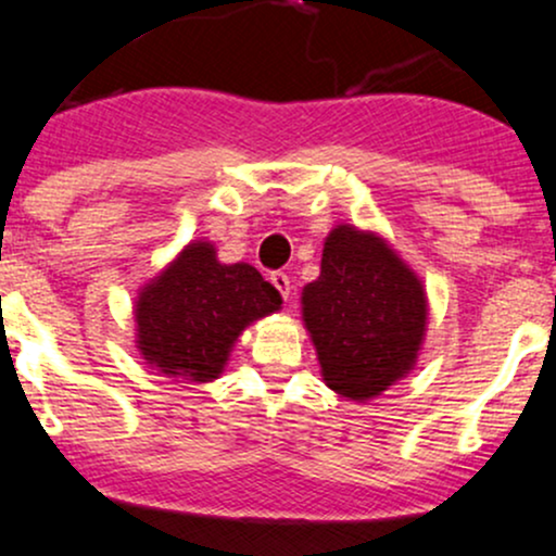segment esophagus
I'll list each match as a JSON object with an SVG mask.
<instances>
[{
	"instance_id": "34e87169",
	"label": "esophagus",
	"mask_w": 556,
	"mask_h": 556,
	"mask_svg": "<svg viewBox=\"0 0 556 556\" xmlns=\"http://www.w3.org/2000/svg\"><path fill=\"white\" fill-rule=\"evenodd\" d=\"M271 285L274 287H277V290H279V295H282L285 300L287 298H290V290H292V287H290V277H287V274L285 271H271Z\"/></svg>"
}]
</instances>
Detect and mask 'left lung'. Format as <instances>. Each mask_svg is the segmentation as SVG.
I'll use <instances>...</instances> for the list:
<instances>
[{
	"label": "left lung",
	"instance_id": "obj_1",
	"mask_svg": "<svg viewBox=\"0 0 556 556\" xmlns=\"http://www.w3.org/2000/svg\"><path fill=\"white\" fill-rule=\"evenodd\" d=\"M426 290L379 235L340 225L324 242L321 274L303 290V321L321 376L348 400H371L416 366Z\"/></svg>",
	"mask_w": 556,
	"mask_h": 556
}]
</instances>
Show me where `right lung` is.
<instances>
[{
	"instance_id": "add662e5",
	"label": "right lung",
	"mask_w": 556,
	"mask_h": 556,
	"mask_svg": "<svg viewBox=\"0 0 556 556\" xmlns=\"http://www.w3.org/2000/svg\"><path fill=\"white\" fill-rule=\"evenodd\" d=\"M279 305L277 287L251 264H219L212 242L195 240L140 290L138 350L156 371L212 381L242 329Z\"/></svg>"
}]
</instances>
